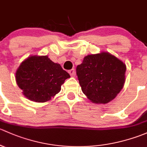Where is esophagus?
I'll return each mask as SVG.
<instances>
[{
    "instance_id": "obj_1",
    "label": "esophagus",
    "mask_w": 147,
    "mask_h": 147,
    "mask_svg": "<svg viewBox=\"0 0 147 147\" xmlns=\"http://www.w3.org/2000/svg\"><path fill=\"white\" fill-rule=\"evenodd\" d=\"M68 72H69V74H70L71 76H74V74H75V69H71V70H69Z\"/></svg>"
}]
</instances>
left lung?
Segmentation results:
<instances>
[{
	"mask_svg": "<svg viewBox=\"0 0 147 147\" xmlns=\"http://www.w3.org/2000/svg\"><path fill=\"white\" fill-rule=\"evenodd\" d=\"M126 66L107 52L88 55L76 67L83 93L95 103L105 104L123 88Z\"/></svg>",
	"mask_w": 147,
	"mask_h": 147,
	"instance_id": "left-lung-1",
	"label": "left lung"
}]
</instances>
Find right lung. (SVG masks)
Listing matches in <instances>:
<instances>
[{"label":"right lung","mask_w":147,"mask_h":147,"mask_svg":"<svg viewBox=\"0 0 147 147\" xmlns=\"http://www.w3.org/2000/svg\"><path fill=\"white\" fill-rule=\"evenodd\" d=\"M70 75L47 56L28 57L16 71L18 86L28 99L47 102L61 90V86Z\"/></svg>","instance_id":"obj_1"}]
</instances>
